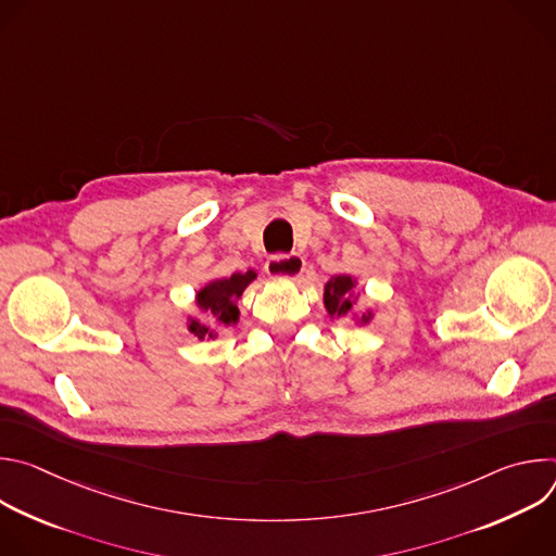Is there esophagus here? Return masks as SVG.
<instances>
[{"label": "esophagus", "instance_id": "obj_1", "mask_svg": "<svg viewBox=\"0 0 556 556\" xmlns=\"http://www.w3.org/2000/svg\"><path fill=\"white\" fill-rule=\"evenodd\" d=\"M303 268H305V262L299 255H275L266 264V273L270 277H281V279H299Z\"/></svg>", "mask_w": 556, "mask_h": 556}]
</instances>
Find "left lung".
<instances>
[{"mask_svg":"<svg viewBox=\"0 0 556 556\" xmlns=\"http://www.w3.org/2000/svg\"><path fill=\"white\" fill-rule=\"evenodd\" d=\"M354 286L356 279H352L350 275H337L332 277L326 288H324V303L330 316H348L354 312ZM361 324H369L371 321V312L361 314Z\"/></svg>","mask_w":556,"mask_h":556,"instance_id":"1","label":"left lung"}]
</instances>
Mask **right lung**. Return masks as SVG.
<instances>
[{
	"mask_svg": "<svg viewBox=\"0 0 556 556\" xmlns=\"http://www.w3.org/2000/svg\"><path fill=\"white\" fill-rule=\"evenodd\" d=\"M257 279L255 270L249 273H235L226 279H215L208 281L204 288L198 290L195 294V305L200 307V312L208 314L211 319H215V324L219 326H232L240 321V309H237V299L242 296V292L247 290V286ZM189 332L195 334L200 341L202 339H215V330L206 324H202L200 319H193L189 316Z\"/></svg>",
	"mask_w": 556,
	"mask_h": 556,
	"instance_id": "obj_1",
	"label": "right lung"
}]
</instances>
